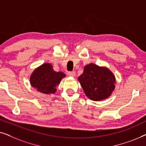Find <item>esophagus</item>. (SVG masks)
Here are the masks:
<instances>
[{"instance_id":"34e87169","label":"esophagus","mask_w":146,"mask_h":146,"mask_svg":"<svg viewBox=\"0 0 146 146\" xmlns=\"http://www.w3.org/2000/svg\"><path fill=\"white\" fill-rule=\"evenodd\" d=\"M68 74L69 76H72V77H74L76 76V72L75 71H70V72H68Z\"/></svg>"}]
</instances>
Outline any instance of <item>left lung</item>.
Here are the masks:
<instances>
[{
    "mask_svg": "<svg viewBox=\"0 0 146 146\" xmlns=\"http://www.w3.org/2000/svg\"><path fill=\"white\" fill-rule=\"evenodd\" d=\"M78 80L86 95L94 101L109 97L115 88V76L106 68L90 64L86 66Z\"/></svg>",
    "mask_w": 146,
    "mask_h": 146,
    "instance_id": "left-lung-1",
    "label": "left lung"
}]
</instances>
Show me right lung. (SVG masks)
<instances>
[{
    "mask_svg": "<svg viewBox=\"0 0 146 146\" xmlns=\"http://www.w3.org/2000/svg\"><path fill=\"white\" fill-rule=\"evenodd\" d=\"M66 75L61 72H56L50 64H44L36 69L31 76V84L40 92L54 94L56 87Z\"/></svg>",
    "mask_w": 146,
    "mask_h": 146,
    "instance_id": "1",
    "label": "right lung"
}]
</instances>
